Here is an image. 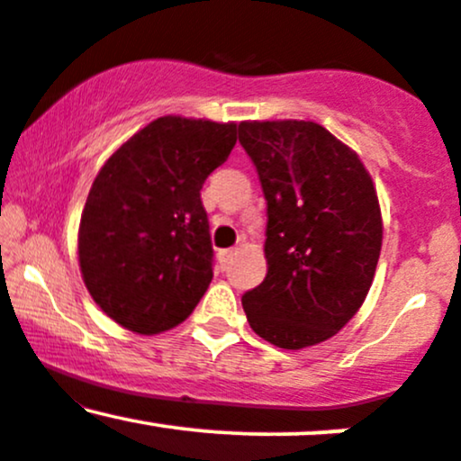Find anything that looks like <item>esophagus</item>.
Instances as JSON below:
<instances>
[{
    "label": "esophagus",
    "instance_id": "34e87169",
    "mask_svg": "<svg viewBox=\"0 0 461 461\" xmlns=\"http://www.w3.org/2000/svg\"><path fill=\"white\" fill-rule=\"evenodd\" d=\"M231 256H234V249H223V251H219V260H221V264H223V267H225V264L230 262Z\"/></svg>",
    "mask_w": 461,
    "mask_h": 461
}]
</instances>
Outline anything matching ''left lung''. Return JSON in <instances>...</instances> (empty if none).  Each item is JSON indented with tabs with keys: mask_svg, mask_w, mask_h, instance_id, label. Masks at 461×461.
<instances>
[{
	"mask_svg": "<svg viewBox=\"0 0 461 461\" xmlns=\"http://www.w3.org/2000/svg\"><path fill=\"white\" fill-rule=\"evenodd\" d=\"M267 199V277L242 297L258 336L288 351L330 340L366 299L384 219L351 147L314 121H242Z\"/></svg>",
	"mask_w": 461,
	"mask_h": 461,
	"instance_id": "obj_1",
	"label": "left lung"
}]
</instances>
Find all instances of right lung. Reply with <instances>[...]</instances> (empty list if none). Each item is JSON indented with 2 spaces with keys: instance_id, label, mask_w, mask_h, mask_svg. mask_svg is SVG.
<instances>
[{
  "instance_id": "1",
  "label": "right lung",
  "mask_w": 461,
  "mask_h": 461,
  "mask_svg": "<svg viewBox=\"0 0 461 461\" xmlns=\"http://www.w3.org/2000/svg\"><path fill=\"white\" fill-rule=\"evenodd\" d=\"M236 128L160 116L99 168L79 219L77 262L95 303L125 330H173L212 282L199 190L234 149Z\"/></svg>"
}]
</instances>
